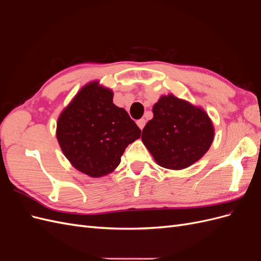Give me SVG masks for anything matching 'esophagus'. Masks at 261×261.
<instances>
[{
  "label": "esophagus",
  "mask_w": 261,
  "mask_h": 261,
  "mask_svg": "<svg viewBox=\"0 0 261 261\" xmlns=\"http://www.w3.org/2000/svg\"><path fill=\"white\" fill-rule=\"evenodd\" d=\"M145 124H146V120L145 118H140V120L137 121V125L139 126L140 129H143L145 127Z\"/></svg>",
  "instance_id": "34e87169"
}]
</instances>
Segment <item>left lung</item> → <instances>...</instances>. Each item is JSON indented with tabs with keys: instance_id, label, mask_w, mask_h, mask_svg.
I'll return each mask as SVG.
<instances>
[{
	"instance_id": "obj_1",
	"label": "left lung",
	"mask_w": 261,
	"mask_h": 261,
	"mask_svg": "<svg viewBox=\"0 0 261 261\" xmlns=\"http://www.w3.org/2000/svg\"><path fill=\"white\" fill-rule=\"evenodd\" d=\"M152 112L141 140L160 167L183 170L208 151L215 127L202 108L168 94L160 97Z\"/></svg>"
}]
</instances>
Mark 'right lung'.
Masks as SVG:
<instances>
[{
    "label": "right lung",
    "mask_w": 261,
    "mask_h": 261,
    "mask_svg": "<svg viewBox=\"0 0 261 261\" xmlns=\"http://www.w3.org/2000/svg\"><path fill=\"white\" fill-rule=\"evenodd\" d=\"M140 133L128 113L113 103L112 90L98 81L77 92L57 123L63 153L76 170L90 177L112 173Z\"/></svg>",
    "instance_id": "obj_1"
}]
</instances>
